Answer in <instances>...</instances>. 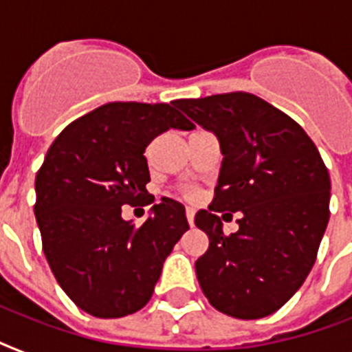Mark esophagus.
I'll use <instances>...</instances> for the list:
<instances>
[{"label":"esophagus","mask_w":352,"mask_h":352,"mask_svg":"<svg viewBox=\"0 0 352 352\" xmlns=\"http://www.w3.org/2000/svg\"><path fill=\"white\" fill-rule=\"evenodd\" d=\"M193 217H195V212L192 208H186V219L190 226H193Z\"/></svg>","instance_id":"1"}]
</instances>
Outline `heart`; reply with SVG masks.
<instances>
[{"label": "heart", "instance_id": "heart-1", "mask_svg": "<svg viewBox=\"0 0 352 352\" xmlns=\"http://www.w3.org/2000/svg\"><path fill=\"white\" fill-rule=\"evenodd\" d=\"M182 195L186 199H193L195 197V192H193V190H182Z\"/></svg>", "mask_w": 352, "mask_h": 352}]
</instances>
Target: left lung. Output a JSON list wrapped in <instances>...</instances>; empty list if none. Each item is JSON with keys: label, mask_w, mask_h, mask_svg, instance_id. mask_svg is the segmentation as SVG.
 <instances>
[{"label": "left lung", "mask_w": 352, "mask_h": 352, "mask_svg": "<svg viewBox=\"0 0 352 352\" xmlns=\"http://www.w3.org/2000/svg\"><path fill=\"white\" fill-rule=\"evenodd\" d=\"M214 131L225 155L208 210L195 226L208 250L195 272L210 305L239 320L272 314L296 294L316 261L329 223L331 179L311 137L296 120L252 93L177 100ZM239 211L240 230L222 234Z\"/></svg>", "instance_id": "obj_1"}]
</instances>
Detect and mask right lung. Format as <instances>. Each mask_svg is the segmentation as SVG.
<instances>
[{"instance_id":"1","label":"right lung","mask_w":352,"mask_h":352,"mask_svg":"<svg viewBox=\"0 0 352 352\" xmlns=\"http://www.w3.org/2000/svg\"><path fill=\"white\" fill-rule=\"evenodd\" d=\"M171 127H195L175 102H109L71 122L38 170L34 214L47 261L63 292L91 316L140 311L190 228L173 199L155 204L144 225L122 219V206L149 195L144 151Z\"/></svg>"}]
</instances>
